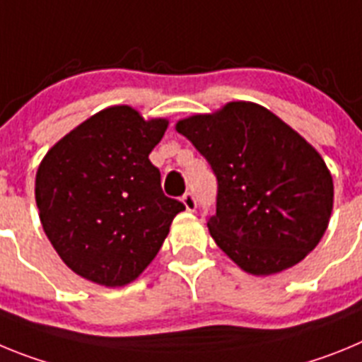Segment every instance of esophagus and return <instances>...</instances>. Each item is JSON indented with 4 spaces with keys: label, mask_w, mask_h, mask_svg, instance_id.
Returning <instances> with one entry per match:
<instances>
[{
    "label": "esophagus",
    "mask_w": 362,
    "mask_h": 362,
    "mask_svg": "<svg viewBox=\"0 0 362 362\" xmlns=\"http://www.w3.org/2000/svg\"><path fill=\"white\" fill-rule=\"evenodd\" d=\"M181 201H183L185 209L188 210V212H196L197 209V201H196V196L192 194V192H187L183 197H181Z\"/></svg>",
    "instance_id": "34e87169"
}]
</instances>
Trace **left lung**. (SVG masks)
I'll return each mask as SVG.
<instances>
[{"label": "left lung", "instance_id": "left-lung-1", "mask_svg": "<svg viewBox=\"0 0 362 362\" xmlns=\"http://www.w3.org/2000/svg\"><path fill=\"white\" fill-rule=\"evenodd\" d=\"M217 177L214 241L254 276L293 267L317 246L334 206L319 152L261 105L232 101L177 121Z\"/></svg>", "mask_w": 362, "mask_h": 362}]
</instances>
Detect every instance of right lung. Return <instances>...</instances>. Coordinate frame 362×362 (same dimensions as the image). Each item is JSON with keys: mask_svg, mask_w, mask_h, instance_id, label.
<instances>
[{"mask_svg": "<svg viewBox=\"0 0 362 362\" xmlns=\"http://www.w3.org/2000/svg\"><path fill=\"white\" fill-rule=\"evenodd\" d=\"M166 119L132 107L98 112L47 152L36 174L45 233L78 276L123 286L150 264L185 204L163 194L148 153Z\"/></svg>", "mask_w": 362, "mask_h": 362, "instance_id": "add662e5", "label": "right lung"}]
</instances>
